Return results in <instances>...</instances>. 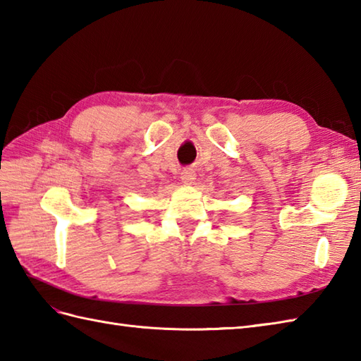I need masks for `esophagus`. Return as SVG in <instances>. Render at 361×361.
Here are the masks:
<instances>
[{
	"label": "esophagus",
	"mask_w": 361,
	"mask_h": 361,
	"mask_svg": "<svg viewBox=\"0 0 361 361\" xmlns=\"http://www.w3.org/2000/svg\"><path fill=\"white\" fill-rule=\"evenodd\" d=\"M181 180H183V183H188V185H192V181L195 180V172H194V169H190V167L183 169V172H181Z\"/></svg>",
	"instance_id": "obj_1"
}]
</instances>
